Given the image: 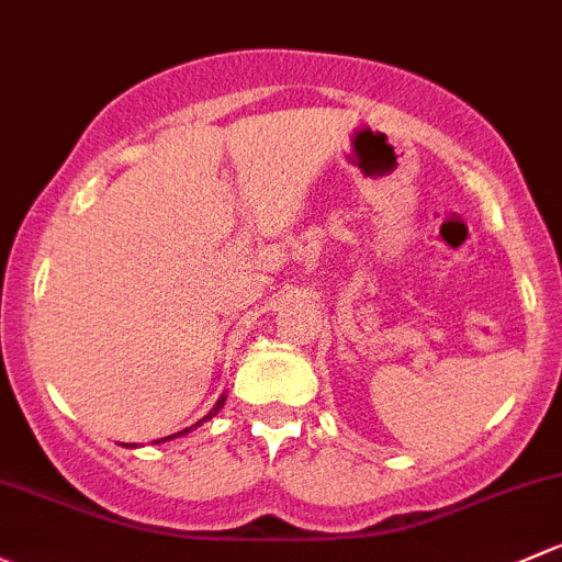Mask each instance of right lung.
Instances as JSON below:
<instances>
[{
  "label": "right lung",
  "mask_w": 562,
  "mask_h": 562,
  "mask_svg": "<svg viewBox=\"0 0 562 562\" xmlns=\"http://www.w3.org/2000/svg\"><path fill=\"white\" fill-rule=\"evenodd\" d=\"M223 401H226V395H223V398L217 401V404H215V409H210V415H204L202 420H199L196 425H202V423H206V420H212V417L217 415V409H221V406H223ZM196 425H193V428H196ZM193 428H186V430H180V434H175V436H186L188 430H193ZM167 439H172V436H167ZM167 439H156V445H161V441H167ZM132 447H137V445H132Z\"/></svg>",
  "instance_id": "1"
}]
</instances>
